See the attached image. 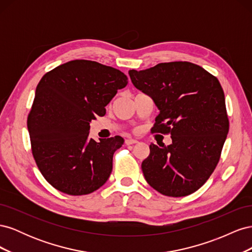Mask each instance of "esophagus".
Segmentation results:
<instances>
[{
    "mask_svg": "<svg viewBox=\"0 0 252 252\" xmlns=\"http://www.w3.org/2000/svg\"><path fill=\"white\" fill-rule=\"evenodd\" d=\"M138 143V140H134V139H126L125 140V144L126 145H133Z\"/></svg>",
    "mask_w": 252,
    "mask_h": 252,
    "instance_id": "1",
    "label": "esophagus"
}]
</instances>
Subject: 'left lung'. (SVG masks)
<instances>
[{"instance_id":"obj_1","label":"left lung","mask_w":252,"mask_h":252,"mask_svg":"<svg viewBox=\"0 0 252 252\" xmlns=\"http://www.w3.org/2000/svg\"><path fill=\"white\" fill-rule=\"evenodd\" d=\"M129 75L159 110L152 133L172 139L168 146L150 144L142 163L145 180L167 196L193 193L216 169L229 130L219 80L201 66L182 61L132 69Z\"/></svg>"}]
</instances>
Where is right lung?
I'll use <instances>...</instances> for the list:
<instances>
[{"mask_svg":"<svg viewBox=\"0 0 252 252\" xmlns=\"http://www.w3.org/2000/svg\"><path fill=\"white\" fill-rule=\"evenodd\" d=\"M116 68L94 61L74 60L43 75L27 118L32 151L49 184L66 194H89L102 187L112 171L122 136H89L90 122L127 85Z\"/></svg>","mask_w":252,"mask_h":252,"instance_id":"obj_1","label":"right lung"}]
</instances>
